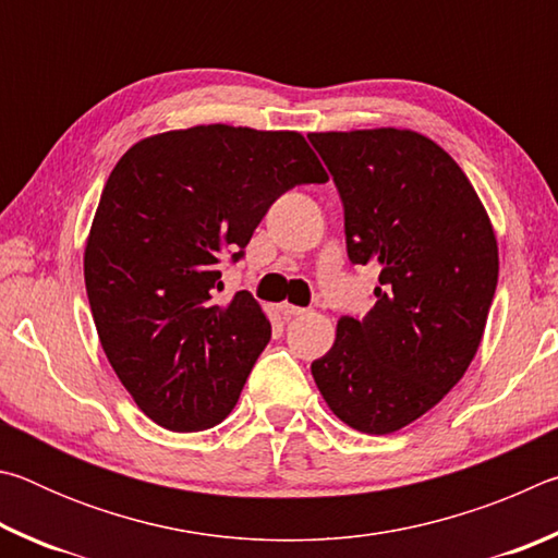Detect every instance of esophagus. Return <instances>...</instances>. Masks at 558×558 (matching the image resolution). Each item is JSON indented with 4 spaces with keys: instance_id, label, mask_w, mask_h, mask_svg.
Segmentation results:
<instances>
[{
    "instance_id": "1",
    "label": "esophagus",
    "mask_w": 558,
    "mask_h": 558,
    "mask_svg": "<svg viewBox=\"0 0 558 558\" xmlns=\"http://www.w3.org/2000/svg\"><path fill=\"white\" fill-rule=\"evenodd\" d=\"M280 313H282V317H286V319H292V317L305 315L307 310H305V307H298V305H290V302H282V305H280Z\"/></svg>"
}]
</instances>
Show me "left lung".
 Segmentation results:
<instances>
[{
    "label": "left lung",
    "instance_id": "1",
    "mask_svg": "<svg viewBox=\"0 0 558 558\" xmlns=\"http://www.w3.org/2000/svg\"><path fill=\"white\" fill-rule=\"evenodd\" d=\"M344 206L349 260L379 266L376 305L313 362L339 421L369 436L430 411L483 342L499 256L483 202L446 149L399 128L310 132Z\"/></svg>",
    "mask_w": 558,
    "mask_h": 558
}]
</instances>
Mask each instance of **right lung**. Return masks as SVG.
<instances>
[{
    "mask_svg": "<svg viewBox=\"0 0 558 558\" xmlns=\"http://www.w3.org/2000/svg\"><path fill=\"white\" fill-rule=\"evenodd\" d=\"M327 172L292 130L196 125L140 140L112 169L83 253L112 372L157 426L214 428L270 339L251 292L219 305V263L243 256L270 204Z\"/></svg>",
    "mask_w": 558,
    "mask_h": 558,
    "instance_id": "1",
    "label": "right lung"
}]
</instances>
